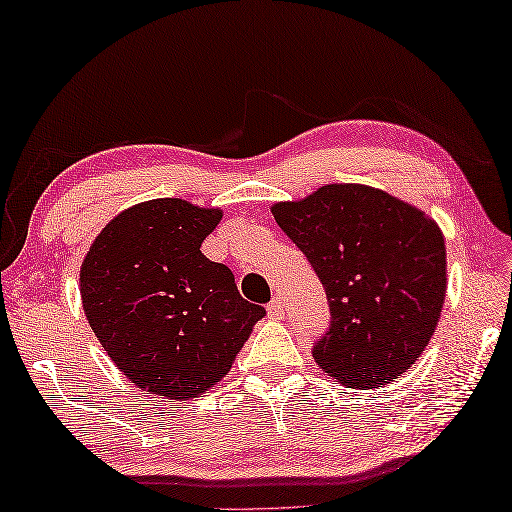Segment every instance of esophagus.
Wrapping results in <instances>:
<instances>
[{"label": "esophagus", "mask_w": 512, "mask_h": 512, "mask_svg": "<svg viewBox=\"0 0 512 512\" xmlns=\"http://www.w3.org/2000/svg\"><path fill=\"white\" fill-rule=\"evenodd\" d=\"M284 314V303L279 298H272L270 305H268V317L272 319H279Z\"/></svg>", "instance_id": "34e87169"}]
</instances>
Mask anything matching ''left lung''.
<instances>
[{"mask_svg":"<svg viewBox=\"0 0 512 512\" xmlns=\"http://www.w3.org/2000/svg\"><path fill=\"white\" fill-rule=\"evenodd\" d=\"M324 284L331 328L314 361L335 382L377 389L433 338L447 291L445 237L410 202L363 184H326L272 205Z\"/></svg>","mask_w":512,"mask_h":512,"instance_id":"8db88e82","label":"left lung"}]
</instances>
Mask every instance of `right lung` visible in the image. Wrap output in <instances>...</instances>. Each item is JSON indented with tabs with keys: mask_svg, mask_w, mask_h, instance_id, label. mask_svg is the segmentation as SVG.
<instances>
[{
	"mask_svg": "<svg viewBox=\"0 0 512 512\" xmlns=\"http://www.w3.org/2000/svg\"><path fill=\"white\" fill-rule=\"evenodd\" d=\"M221 216L181 198L139 202L100 230L81 263L83 312L104 352L132 384L170 401L221 382L265 314L200 251Z\"/></svg>",
	"mask_w": 512,
	"mask_h": 512,
	"instance_id": "1",
	"label": "right lung"
}]
</instances>
